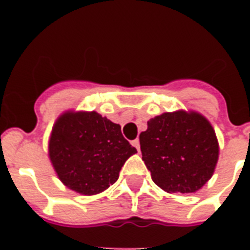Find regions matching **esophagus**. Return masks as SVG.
<instances>
[{
	"label": "esophagus",
	"mask_w": 250,
	"mask_h": 250,
	"mask_svg": "<svg viewBox=\"0 0 250 250\" xmlns=\"http://www.w3.org/2000/svg\"><path fill=\"white\" fill-rule=\"evenodd\" d=\"M131 145L134 147H136V149H140V141H139V139H135V140L131 141Z\"/></svg>",
	"instance_id": "esophagus-1"
}]
</instances>
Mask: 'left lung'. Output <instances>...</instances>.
Masks as SVG:
<instances>
[{
  "label": "left lung",
  "mask_w": 250,
  "mask_h": 250,
  "mask_svg": "<svg viewBox=\"0 0 250 250\" xmlns=\"http://www.w3.org/2000/svg\"><path fill=\"white\" fill-rule=\"evenodd\" d=\"M143 160L152 182L167 193H195L211 178L219 144L202 114L179 110L147 121L140 134Z\"/></svg>",
  "instance_id": "8db88e82"
}]
</instances>
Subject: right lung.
<instances>
[{
    "label": "right lung",
    "mask_w": 250,
    "mask_h": 250,
    "mask_svg": "<svg viewBox=\"0 0 250 250\" xmlns=\"http://www.w3.org/2000/svg\"><path fill=\"white\" fill-rule=\"evenodd\" d=\"M136 149L119 124L96 111H66L51 131L48 156L63 185L83 195L106 190Z\"/></svg>",
    "instance_id": "right-lung-1"
}]
</instances>
